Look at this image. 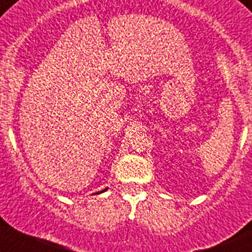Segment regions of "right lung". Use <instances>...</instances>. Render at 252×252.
<instances>
[{
    "label": "right lung",
    "instance_id": "1",
    "mask_svg": "<svg viewBox=\"0 0 252 252\" xmlns=\"http://www.w3.org/2000/svg\"><path fill=\"white\" fill-rule=\"evenodd\" d=\"M106 190H107V188H106V189H103V190H101V192H97V193H94V194H101V193L106 192Z\"/></svg>",
    "mask_w": 252,
    "mask_h": 252
}]
</instances>
